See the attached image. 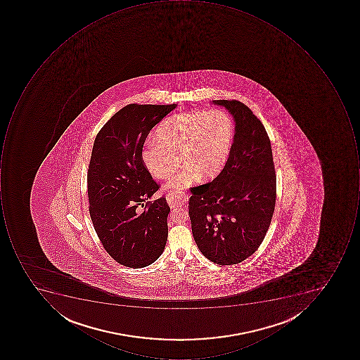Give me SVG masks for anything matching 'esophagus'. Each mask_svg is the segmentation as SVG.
<instances>
[{
    "label": "esophagus",
    "mask_w": 360,
    "mask_h": 360,
    "mask_svg": "<svg viewBox=\"0 0 360 360\" xmlns=\"http://www.w3.org/2000/svg\"><path fill=\"white\" fill-rule=\"evenodd\" d=\"M187 195L185 193H169L167 195V202L171 207H183L186 202H187Z\"/></svg>",
    "instance_id": "34e87169"
}]
</instances>
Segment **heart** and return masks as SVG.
Masks as SVG:
<instances>
[{
  "mask_svg": "<svg viewBox=\"0 0 360 360\" xmlns=\"http://www.w3.org/2000/svg\"><path fill=\"white\" fill-rule=\"evenodd\" d=\"M155 139L147 141L141 159L157 179L174 173L179 161L181 171L167 187L181 193L203 179H213L223 169L233 141L231 115L221 109L172 115L155 129Z\"/></svg>",
  "mask_w": 360,
  "mask_h": 360,
  "instance_id": "1",
  "label": "heart"
}]
</instances>
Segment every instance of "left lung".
I'll return each instance as SVG.
<instances>
[{"mask_svg": "<svg viewBox=\"0 0 360 360\" xmlns=\"http://www.w3.org/2000/svg\"><path fill=\"white\" fill-rule=\"evenodd\" d=\"M235 119V136L225 167L191 191L189 217L201 253L219 265L251 257L271 226L277 176L271 139L259 117L241 101L219 99Z\"/></svg>", "mask_w": 360, "mask_h": 360, "instance_id": "8db88e82", "label": "left lung"}]
</instances>
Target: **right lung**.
Segmentation results:
<instances>
[{"mask_svg":"<svg viewBox=\"0 0 360 360\" xmlns=\"http://www.w3.org/2000/svg\"><path fill=\"white\" fill-rule=\"evenodd\" d=\"M176 107L129 103L101 127L87 169L89 211L103 249L121 265L141 268L160 257L167 240L165 197L141 159L150 129Z\"/></svg>","mask_w":360,"mask_h":360,"instance_id":"right-lung-1","label":"right lung"}]
</instances>
